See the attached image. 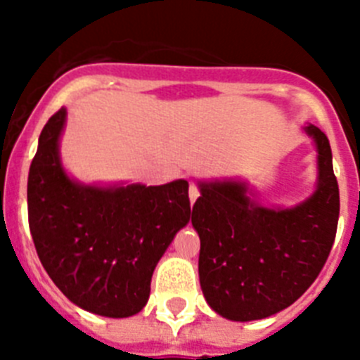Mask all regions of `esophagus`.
Returning <instances> with one entry per match:
<instances>
[{"label":"esophagus","instance_id":"obj_1","mask_svg":"<svg viewBox=\"0 0 360 360\" xmlns=\"http://www.w3.org/2000/svg\"><path fill=\"white\" fill-rule=\"evenodd\" d=\"M198 196H200L198 186H196L195 182H191V186H189V200H191V203H195Z\"/></svg>","mask_w":360,"mask_h":360}]
</instances>
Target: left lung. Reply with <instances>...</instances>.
I'll return each mask as SVG.
<instances>
[{"label":"left lung","instance_id":"obj_1","mask_svg":"<svg viewBox=\"0 0 360 360\" xmlns=\"http://www.w3.org/2000/svg\"><path fill=\"white\" fill-rule=\"evenodd\" d=\"M303 129L316 144L317 186L294 207H265L243 180L198 184L191 221L200 236V285L225 319L245 323L285 310L328 259L339 221L332 149L317 126Z\"/></svg>","mask_w":360,"mask_h":360}]
</instances>
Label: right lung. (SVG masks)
Wrapping results in <instances>:
<instances>
[{
	"mask_svg": "<svg viewBox=\"0 0 360 360\" xmlns=\"http://www.w3.org/2000/svg\"><path fill=\"white\" fill-rule=\"evenodd\" d=\"M66 108L39 135L28 173V225L57 288L82 310L135 316L146 307L153 270L191 219L189 184L88 186L68 176L59 155Z\"/></svg>",
	"mask_w": 360,
	"mask_h": 360,
	"instance_id": "1",
	"label": "right lung"
}]
</instances>
